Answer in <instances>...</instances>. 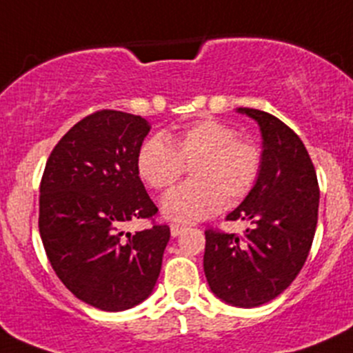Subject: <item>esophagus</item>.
Here are the masks:
<instances>
[{"instance_id":"esophagus-1","label":"esophagus","mask_w":353,"mask_h":353,"mask_svg":"<svg viewBox=\"0 0 353 353\" xmlns=\"http://www.w3.org/2000/svg\"><path fill=\"white\" fill-rule=\"evenodd\" d=\"M183 231H186V225H179V224L170 225V234H172L174 238H177V236H179Z\"/></svg>"}]
</instances>
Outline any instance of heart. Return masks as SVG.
I'll list each match as a JSON object with an SVG mask.
<instances>
[{"instance_id": "obj_1", "label": "heart", "mask_w": 353, "mask_h": 353, "mask_svg": "<svg viewBox=\"0 0 353 353\" xmlns=\"http://www.w3.org/2000/svg\"><path fill=\"white\" fill-rule=\"evenodd\" d=\"M191 165L193 181L162 198V214L176 222H198L224 205L238 203L255 186L262 165L260 150L236 138L219 121H198L170 134L146 139L136 157L138 174L153 190H169Z\"/></svg>"}]
</instances>
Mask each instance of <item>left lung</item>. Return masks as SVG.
Listing matches in <instances>:
<instances>
[{
  "instance_id": "8db88e82",
  "label": "left lung",
  "mask_w": 353,
  "mask_h": 353,
  "mask_svg": "<svg viewBox=\"0 0 353 353\" xmlns=\"http://www.w3.org/2000/svg\"><path fill=\"white\" fill-rule=\"evenodd\" d=\"M259 124V179L228 221L252 224L245 238L205 231L203 271L212 293L243 309L281 295L299 276L312 246L319 212L316 169L302 139L278 117L238 108Z\"/></svg>"
}]
</instances>
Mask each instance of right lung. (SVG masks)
Segmentation results:
<instances>
[{
  "label": "right lung",
  "instance_id": "add662e5",
  "mask_svg": "<svg viewBox=\"0 0 353 353\" xmlns=\"http://www.w3.org/2000/svg\"><path fill=\"white\" fill-rule=\"evenodd\" d=\"M150 129L124 112L88 115L58 141L41 179L39 234L51 268L79 300L107 312L152 295L170 239L169 225L122 231L159 212L136 167Z\"/></svg>",
  "mask_w": 353,
  "mask_h": 353
}]
</instances>
